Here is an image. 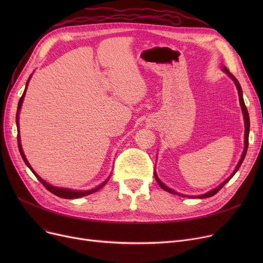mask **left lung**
I'll list each match as a JSON object with an SVG mask.
<instances>
[{
	"label": "left lung",
	"mask_w": 263,
	"mask_h": 263,
	"mask_svg": "<svg viewBox=\"0 0 263 263\" xmlns=\"http://www.w3.org/2000/svg\"><path fill=\"white\" fill-rule=\"evenodd\" d=\"M223 70H225V72H227L228 74H229V77L234 81V83H236V85H237V88H238V92H239V99H240V104H241V107H242V112H243V116H244V121H245V147H244V150H243V154H242V157H241V160H240V162L238 163V165H237V167H236V170H234V172L232 173V175L228 178V179H226V180L220 184L219 186H217L216 189H214V190H212V191H210V192H208V193H205V194H203V195H200V196H198V198H206V197H211V196H213V195H215L216 193L222 189L229 180L230 179L234 176V174H236L237 172H238V170L240 168V166H241V164H242V162H243V160H244V158H245V156H246V151H247V147H248V135H250V115H248V112H247V108H246V106H245V103H244V99H243V95H242V88H241V85H240V83H239V81L236 79V77L234 76H232L230 72H229V70L228 69L226 68V67H223ZM155 178L157 179V182L159 183V185L164 190V191H166V192H168V193H172V194H176V195H180V194H178L177 192H175L174 190H172V189H170V187H167L166 185H165L163 182H161V180L160 179L158 178V176H157V174L155 173ZM181 196H183V197H185V195H183V194H181Z\"/></svg>",
	"instance_id": "obj_1"
}]
</instances>
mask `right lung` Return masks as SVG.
<instances>
[{
    "mask_svg": "<svg viewBox=\"0 0 263 263\" xmlns=\"http://www.w3.org/2000/svg\"><path fill=\"white\" fill-rule=\"evenodd\" d=\"M31 77H32V74L30 76V78H29V80H27V82H26V87H25V90H24V92H23V95H22V97L20 98V100H19V103H18V109H17V115H16V122H17V128H18V131H19V112H20V108H21V105H22V102H23V99H24V96H25V91H26V88H27V84H29V81H30V79H31ZM18 147H19V151H20V154H21V157H22V159H23V161H24V163L27 165V166H29V168L33 172V174L36 176V178L38 179V180L43 183V185L49 191V192H51L52 194H54V195H57V196H59V197H62V198H66V199H73V198H80V197H82V196H86V195H89V194H91V193H95V192H97L98 190H100L106 182H107V180L106 181H104L101 185H99L98 187H96V189H92V190H89V191H72V190H68V189H62V187H57V186H53V185H51V184H49V183H47L45 180H43V179H41L34 171H33V168L31 167V165L29 164V162H27V160H26V158H25V156H24V154H23V150H22V147H21V142H20V135H19V133H18Z\"/></svg>",
    "mask_w": 263,
    "mask_h": 263,
    "instance_id": "right-lung-1",
    "label": "right lung"
}]
</instances>
